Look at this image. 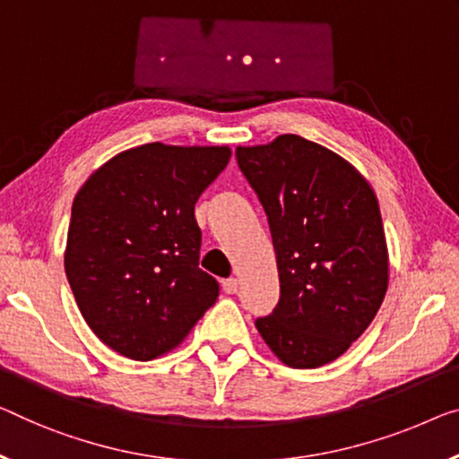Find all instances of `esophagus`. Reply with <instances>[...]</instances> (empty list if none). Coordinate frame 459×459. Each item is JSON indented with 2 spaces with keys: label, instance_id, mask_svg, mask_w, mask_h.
Masks as SVG:
<instances>
[{
  "label": "esophagus",
  "instance_id": "esophagus-1",
  "mask_svg": "<svg viewBox=\"0 0 459 459\" xmlns=\"http://www.w3.org/2000/svg\"><path fill=\"white\" fill-rule=\"evenodd\" d=\"M222 289H224V292H227V295H235V292L238 290V280H237V278L224 280Z\"/></svg>",
  "mask_w": 459,
  "mask_h": 459
}]
</instances>
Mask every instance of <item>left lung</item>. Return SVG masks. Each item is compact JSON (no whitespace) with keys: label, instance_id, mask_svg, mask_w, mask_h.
Instances as JSON below:
<instances>
[{"label":"left lung","instance_id":"8db88e82","mask_svg":"<svg viewBox=\"0 0 459 459\" xmlns=\"http://www.w3.org/2000/svg\"><path fill=\"white\" fill-rule=\"evenodd\" d=\"M276 251L280 300L259 336L292 368L342 357L377 316L389 257L373 187L340 154L295 134L238 146Z\"/></svg>","mask_w":459,"mask_h":459}]
</instances>
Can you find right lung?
I'll return each mask as SVG.
<instances>
[{
    "label": "right lung",
    "mask_w": 459,
    "mask_h": 459,
    "mask_svg": "<svg viewBox=\"0 0 459 459\" xmlns=\"http://www.w3.org/2000/svg\"><path fill=\"white\" fill-rule=\"evenodd\" d=\"M229 160V146L143 143L102 164L74 197L65 276L82 317L115 352L160 357L216 303L194 208Z\"/></svg>",
    "instance_id": "right-lung-1"
}]
</instances>
